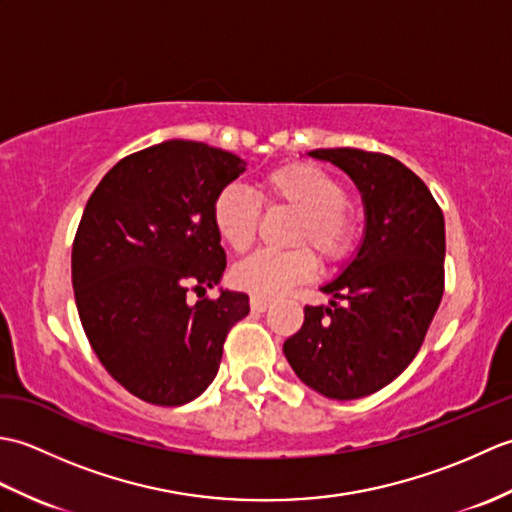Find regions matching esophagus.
Instances as JSON below:
<instances>
[{
  "label": "esophagus",
  "instance_id": "34e87169",
  "mask_svg": "<svg viewBox=\"0 0 512 512\" xmlns=\"http://www.w3.org/2000/svg\"><path fill=\"white\" fill-rule=\"evenodd\" d=\"M270 308V301L262 297H250V310L253 312H266Z\"/></svg>",
  "mask_w": 512,
  "mask_h": 512
}]
</instances>
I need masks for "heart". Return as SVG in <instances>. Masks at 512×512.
<instances>
[{
  "mask_svg": "<svg viewBox=\"0 0 512 512\" xmlns=\"http://www.w3.org/2000/svg\"><path fill=\"white\" fill-rule=\"evenodd\" d=\"M259 200L299 215L292 246H312L328 264L352 255L358 242V220L347 206L343 184L310 162H286L268 171L259 184ZM257 195L237 184H226L211 204V220L222 244L235 253L253 244L259 226ZM317 273V259L306 248L290 253L259 250L231 270L233 286L253 297L277 299Z\"/></svg>",
  "mask_w": 512,
  "mask_h": 512,
  "instance_id": "b5f03b06",
  "label": "heart"
}]
</instances>
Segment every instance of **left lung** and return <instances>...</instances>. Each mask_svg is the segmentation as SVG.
Segmentation results:
<instances>
[{"label": "left lung", "mask_w": 512, "mask_h": 512, "mask_svg": "<svg viewBox=\"0 0 512 512\" xmlns=\"http://www.w3.org/2000/svg\"><path fill=\"white\" fill-rule=\"evenodd\" d=\"M361 191L365 235L343 273L321 286L330 306H306L284 343L295 374L334 400L374 394L405 372L444 292V215L416 173L374 151L314 149Z\"/></svg>", "instance_id": "1"}]
</instances>
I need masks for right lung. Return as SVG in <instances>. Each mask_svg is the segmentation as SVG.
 I'll return each mask as SVG.
<instances>
[{
	"label": "right lung",
	"instance_id": "add662e5",
	"mask_svg": "<svg viewBox=\"0 0 512 512\" xmlns=\"http://www.w3.org/2000/svg\"><path fill=\"white\" fill-rule=\"evenodd\" d=\"M244 169L231 151L165 140L116 162L85 204L72 246L76 310L103 367L151 405L198 398L250 312L244 292L187 299L220 284L226 253L211 204Z\"/></svg>",
	"mask_w": 512,
	"mask_h": 512
}]
</instances>
